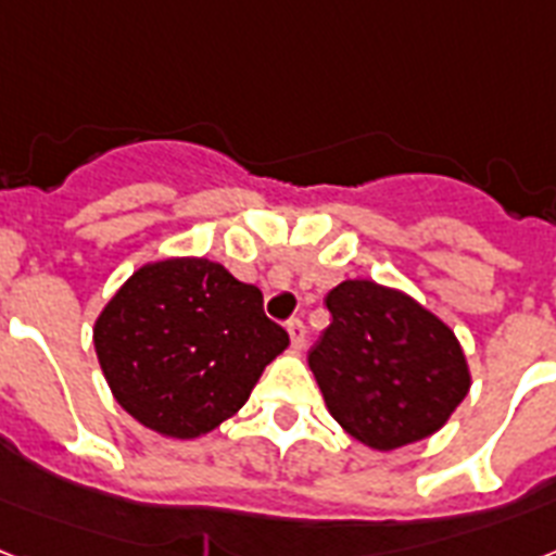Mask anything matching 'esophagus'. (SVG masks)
Segmentation results:
<instances>
[{
  "instance_id": "1",
  "label": "esophagus",
  "mask_w": 556,
  "mask_h": 556,
  "mask_svg": "<svg viewBox=\"0 0 556 556\" xmlns=\"http://www.w3.org/2000/svg\"><path fill=\"white\" fill-rule=\"evenodd\" d=\"M287 332H289V341H292V350H304L306 343V327L304 320H287Z\"/></svg>"
}]
</instances>
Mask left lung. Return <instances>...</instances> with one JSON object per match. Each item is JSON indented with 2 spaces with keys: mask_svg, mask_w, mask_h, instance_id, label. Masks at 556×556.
Returning <instances> with one entry per match:
<instances>
[{
  "mask_svg": "<svg viewBox=\"0 0 556 556\" xmlns=\"http://www.w3.org/2000/svg\"><path fill=\"white\" fill-rule=\"evenodd\" d=\"M327 309L332 324L309 350V369L334 420L378 452L438 432L469 392L452 329L375 281L338 283Z\"/></svg>",
  "mask_w": 556,
  "mask_h": 556,
  "instance_id": "8db88e82",
  "label": "left lung"
}]
</instances>
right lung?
<instances>
[{
    "label": "right lung",
    "mask_w": 556,
    "mask_h": 556,
    "mask_svg": "<svg viewBox=\"0 0 556 556\" xmlns=\"http://www.w3.org/2000/svg\"><path fill=\"white\" fill-rule=\"evenodd\" d=\"M110 389L141 426L199 438L236 415L289 334L258 287L206 258L147 264L96 320Z\"/></svg>",
    "instance_id": "add662e5"
}]
</instances>
